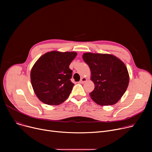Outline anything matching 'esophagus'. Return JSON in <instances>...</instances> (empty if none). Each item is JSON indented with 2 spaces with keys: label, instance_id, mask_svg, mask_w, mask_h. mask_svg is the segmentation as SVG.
Wrapping results in <instances>:
<instances>
[{
  "label": "esophagus",
  "instance_id": "1",
  "mask_svg": "<svg viewBox=\"0 0 152 152\" xmlns=\"http://www.w3.org/2000/svg\"><path fill=\"white\" fill-rule=\"evenodd\" d=\"M87 81V78H86V77H82L81 78V79L80 80V81H79V83H81V84H84V83H86Z\"/></svg>",
  "mask_w": 152,
  "mask_h": 152
}]
</instances>
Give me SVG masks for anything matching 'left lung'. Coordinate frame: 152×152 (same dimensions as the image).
Segmentation results:
<instances>
[{
    "instance_id": "left-lung-1",
    "label": "left lung",
    "mask_w": 152,
    "mask_h": 152,
    "mask_svg": "<svg viewBox=\"0 0 152 152\" xmlns=\"http://www.w3.org/2000/svg\"><path fill=\"white\" fill-rule=\"evenodd\" d=\"M84 61L91 71L95 88L90 93L92 99L102 106L112 105L125 93L129 82L124 63L110 54L85 53Z\"/></svg>"
}]
</instances>
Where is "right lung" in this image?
Returning a JSON list of instances; mask_svg holds the SVG:
<instances>
[{
  "instance_id": "1",
  "label": "right lung",
  "mask_w": 152,
  "mask_h": 152,
  "mask_svg": "<svg viewBox=\"0 0 152 152\" xmlns=\"http://www.w3.org/2000/svg\"><path fill=\"white\" fill-rule=\"evenodd\" d=\"M77 53L51 51L35 63L31 71V82L38 99L50 105L65 102L75 85L70 80L73 71L69 66Z\"/></svg>"
}]
</instances>
